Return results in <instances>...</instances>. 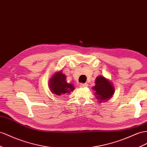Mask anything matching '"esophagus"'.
Returning a JSON list of instances; mask_svg holds the SVG:
<instances>
[{
    "instance_id": "34e87169",
    "label": "esophagus",
    "mask_w": 147,
    "mask_h": 147,
    "mask_svg": "<svg viewBox=\"0 0 147 147\" xmlns=\"http://www.w3.org/2000/svg\"><path fill=\"white\" fill-rule=\"evenodd\" d=\"M88 86V84L87 83H81V84L80 85V86L82 87V88H83V87H86Z\"/></svg>"
}]
</instances>
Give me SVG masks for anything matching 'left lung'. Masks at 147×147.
I'll use <instances>...</instances> for the list:
<instances>
[{"mask_svg": "<svg viewBox=\"0 0 147 147\" xmlns=\"http://www.w3.org/2000/svg\"><path fill=\"white\" fill-rule=\"evenodd\" d=\"M93 90L100 102L108 101L114 93V88L111 82L102 76L96 77Z\"/></svg>", "mask_w": 147, "mask_h": 147, "instance_id": "left-lung-1", "label": "left lung"}]
</instances>
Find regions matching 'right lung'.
<instances>
[{
  "label": "right lung",
  "instance_id": "1",
  "mask_svg": "<svg viewBox=\"0 0 147 147\" xmlns=\"http://www.w3.org/2000/svg\"><path fill=\"white\" fill-rule=\"evenodd\" d=\"M49 85L51 92L56 96H63L70 93L75 88L72 83L66 82V76L62 71H59L51 78Z\"/></svg>",
  "mask_w": 147,
  "mask_h": 147
}]
</instances>
